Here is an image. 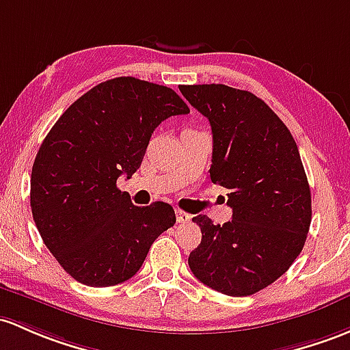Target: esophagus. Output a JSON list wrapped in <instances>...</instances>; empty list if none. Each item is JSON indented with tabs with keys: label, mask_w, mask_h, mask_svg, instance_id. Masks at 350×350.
Wrapping results in <instances>:
<instances>
[{
	"label": "esophagus",
	"mask_w": 350,
	"mask_h": 350,
	"mask_svg": "<svg viewBox=\"0 0 350 350\" xmlns=\"http://www.w3.org/2000/svg\"><path fill=\"white\" fill-rule=\"evenodd\" d=\"M190 213L183 212V210H176V221H178V224H187V221H190Z\"/></svg>",
	"instance_id": "34e87169"
}]
</instances>
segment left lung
<instances>
[{
  "mask_svg": "<svg viewBox=\"0 0 350 350\" xmlns=\"http://www.w3.org/2000/svg\"><path fill=\"white\" fill-rule=\"evenodd\" d=\"M212 126L210 178L230 190L232 220L193 217L202 242L189 257L202 284L245 297L284 275L299 257L312 220L310 187L284 122L254 93L227 85H182Z\"/></svg>",
  "mask_w": 350,
  "mask_h": 350,
  "instance_id": "1",
  "label": "left lung"
}]
</instances>
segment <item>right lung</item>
I'll return each instance as SVG.
<instances>
[{
  "instance_id": "right-lung-1",
  "label": "right lung",
  "mask_w": 350,
  "mask_h": 350,
  "mask_svg": "<svg viewBox=\"0 0 350 350\" xmlns=\"http://www.w3.org/2000/svg\"><path fill=\"white\" fill-rule=\"evenodd\" d=\"M189 111L168 86L120 77L80 96L46 135L29 204L44 245L75 280L110 287L131 279L174 227V206L133 205L116 180L137 172L163 120Z\"/></svg>"
}]
</instances>
